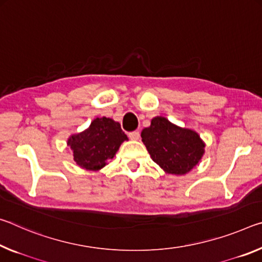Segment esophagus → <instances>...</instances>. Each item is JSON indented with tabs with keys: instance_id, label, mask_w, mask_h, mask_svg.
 <instances>
[{
	"instance_id": "1",
	"label": "esophagus",
	"mask_w": 262,
	"mask_h": 262,
	"mask_svg": "<svg viewBox=\"0 0 262 262\" xmlns=\"http://www.w3.org/2000/svg\"><path fill=\"white\" fill-rule=\"evenodd\" d=\"M128 138H130L131 140H138L140 138V134L139 131H132L128 134Z\"/></svg>"
}]
</instances>
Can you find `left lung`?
<instances>
[{"label": "left lung", "mask_w": 262, "mask_h": 262, "mask_svg": "<svg viewBox=\"0 0 262 262\" xmlns=\"http://www.w3.org/2000/svg\"><path fill=\"white\" fill-rule=\"evenodd\" d=\"M141 140L152 160L166 173L184 175L190 171L204 154V143L197 132L180 127L161 116L141 131Z\"/></svg>", "instance_id": "obj_1"}]
</instances>
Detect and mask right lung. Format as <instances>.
<instances>
[{"mask_svg":"<svg viewBox=\"0 0 262 262\" xmlns=\"http://www.w3.org/2000/svg\"><path fill=\"white\" fill-rule=\"evenodd\" d=\"M124 140H127V136L121 124L111 118L97 117L87 130L71 136L67 145L72 148L76 165L96 171L113 159Z\"/></svg>","mask_w":262,"mask_h":262,"instance_id":"right-lung-1","label":"right lung"}]
</instances>
